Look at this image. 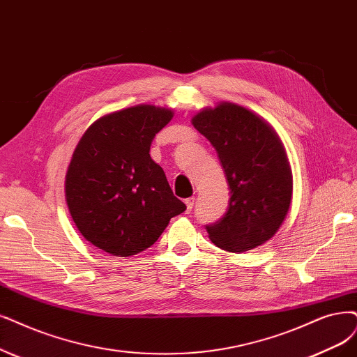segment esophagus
<instances>
[{
  "label": "esophagus",
  "mask_w": 357,
  "mask_h": 357,
  "mask_svg": "<svg viewBox=\"0 0 357 357\" xmlns=\"http://www.w3.org/2000/svg\"><path fill=\"white\" fill-rule=\"evenodd\" d=\"M185 204H187V212H191L192 207H194V199H192V197H191V199L185 200Z\"/></svg>",
  "instance_id": "esophagus-1"
}]
</instances>
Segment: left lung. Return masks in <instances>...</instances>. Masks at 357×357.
<instances>
[{
    "mask_svg": "<svg viewBox=\"0 0 357 357\" xmlns=\"http://www.w3.org/2000/svg\"><path fill=\"white\" fill-rule=\"evenodd\" d=\"M213 145L231 190L227 215L206 227L219 248L243 253L269 241L285 220L293 172L275 129L243 105L220 101L191 119Z\"/></svg>",
    "mask_w": 357,
    "mask_h": 357,
    "instance_id": "obj_1",
    "label": "left lung"
}]
</instances>
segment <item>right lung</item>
Here are the masks:
<instances>
[{
    "instance_id": "add662e5",
    "label": "right lung",
    "mask_w": 357,
    "mask_h": 357,
    "mask_svg": "<svg viewBox=\"0 0 357 357\" xmlns=\"http://www.w3.org/2000/svg\"><path fill=\"white\" fill-rule=\"evenodd\" d=\"M174 114L153 104L132 105L98 117L79 139L66 174V203L77 231L102 252L141 253L185 212L150 157L153 138Z\"/></svg>"
}]
</instances>
